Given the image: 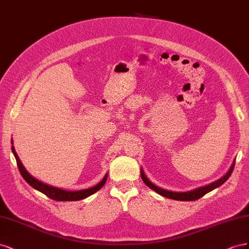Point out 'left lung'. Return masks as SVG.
I'll return each mask as SVG.
<instances>
[{
	"instance_id": "8db88e82",
	"label": "left lung",
	"mask_w": 249,
	"mask_h": 249,
	"mask_svg": "<svg viewBox=\"0 0 249 249\" xmlns=\"http://www.w3.org/2000/svg\"><path fill=\"white\" fill-rule=\"evenodd\" d=\"M235 161H236V160H233L231 167L229 170V172H227L224 176H222L220 179H218V180H216L214 182H212L210 184H207V186H204V187H200V188H198V189L189 191V192H172V191H168V190L161 189V188H160L158 186H155L154 183H152L150 180L148 179V177L145 175L143 169H141V176H142V179H143V181L145 182V184H146L147 187H149L151 190L155 191L156 193H159L161 196L170 198V199H174V200L194 201V200L199 199V198H201L202 196H204L205 194L209 193V192H211V191H213L214 189L220 187V186H221V184H223L227 179H229L231 174L232 173L233 168H235Z\"/></svg>"
}]
</instances>
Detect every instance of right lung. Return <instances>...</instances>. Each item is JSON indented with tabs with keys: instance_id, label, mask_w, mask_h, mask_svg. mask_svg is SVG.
Listing matches in <instances>:
<instances>
[{
	"instance_id": "obj_1",
	"label": "right lung",
	"mask_w": 249,
	"mask_h": 249,
	"mask_svg": "<svg viewBox=\"0 0 249 249\" xmlns=\"http://www.w3.org/2000/svg\"><path fill=\"white\" fill-rule=\"evenodd\" d=\"M11 149H12V152L14 154V158H16V160H17V164H18L20 174H22V176H23V178L28 183H29L32 188L41 192V193H44L46 196H48L49 198H51V199L56 200V201H76V200L84 199V198L93 195L94 193H96L97 191L100 190L105 184L106 179H107V174H106L104 176V178L98 184H96L95 187L87 189V190H81V191H66V190L59 189V188L49 186V184H46L44 182L39 181L38 179L34 178V177L29 172H28L25 169V167L23 166L22 161H20V160L18 158V155L17 154L16 150H14L13 146L11 147Z\"/></svg>"
}]
</instances>
